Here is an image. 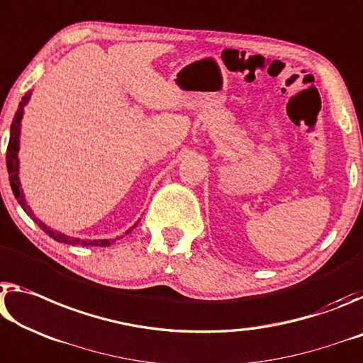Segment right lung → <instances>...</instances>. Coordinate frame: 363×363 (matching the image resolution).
<instances>
[{
    "label": "right lung",
    "instance_id": "right-lung-1",
    "mask_svg": "<svg viewBox=\"0 0 363 363\" xmlns=\"http://www.w3.org/2000/svg\"><path fill=\"white\" fill-rule=\"evenodd\" d=\"M28 98H30V93L26 94L22 98V103L19 104V109H17L14 121L11 123V136H9V145H8V154H6V165H8V174H9V183L11 188H13V193L16 196V199L19 201V204L22 206V209L26 211L28 216H30L35 222L38 223V227L45 231L48 236H51L52 240H56L59 242H65V245H82V246H111L116 240H93V241H85V240H79V238H72V236H65L62 233H59L56 230H51L50 227H46L43 222H40L37 217L33 216L30 207L27 206V201L23 198V193L21 189V182H19V157H17V152H19V135H21V121H22V114H23V106L27 104ZM136 227V225H135ZM132 228H130L127 233H130ZM125 233V235H127Z\"/></svg>",
    "mask_w": 363,
    "mask_h": 363
}]
</instances>
